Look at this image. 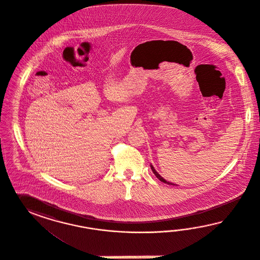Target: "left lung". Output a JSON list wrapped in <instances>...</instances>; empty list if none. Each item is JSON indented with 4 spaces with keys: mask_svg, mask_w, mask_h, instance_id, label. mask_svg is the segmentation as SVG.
<instances>
[{
    "mask_svg": "<svg viewBox=\"0 0 260 260\" xmlns=\"http://www.w3.org/2000/svg\"><path fill=\"white\" fill-rule=\"evenodd\" d=\"M150 168H151V171L153 172V173L155 174V176L157 177L158 179H159L160 181L164 182V183H167V184H169V185H174V184H173V183H170V182L166 181L165 179H164V178H163V177H162L161 175H159V173H158L157 172H156V171L154 170V168H153L152 166L150 165Z\"/></svg>",
    "mask_w": 260,
    "mask_h": 260,
    "instance_id": "8db88e82",
    "label": "left lung"
}]
</instances>
